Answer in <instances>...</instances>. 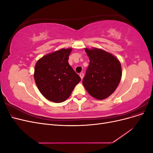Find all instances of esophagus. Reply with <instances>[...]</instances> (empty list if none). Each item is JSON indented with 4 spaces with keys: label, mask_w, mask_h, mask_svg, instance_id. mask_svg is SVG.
<instances>
[{
    "label": "esophagus",
    "mask_w": 153,
    "mask_h": 153,
    "mask_svg": "<svg viewBox=\"0 0 153 153\" xmlns=\"http://www.w3.org/2000/svg\"><path fill=\"white\" fill-rule=\"evenodd\" d=\"M80 75V78H81V79H82V78H84V73H82H82H80V75Z\"/></svg>",
    "instance_id": "obj_1"
}]
</instances>
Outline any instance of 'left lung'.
<instances>
[{
  "label": "left lung",
  "mask_w": 153,
  "mask_h": 153,
  "mask_svg": "<svg viewBox=\"0 0 153 153\" xmlns=\"http://www.w3.org/2000/svg\"><path fill=\"white\" fill-rule=\"evenodd\" d=\"M85 51L90 62L82 84L94 98L100 100L108 98L121 81V64L114 55L103 50L85 48Z\"/></svg>",
  "instance_id": "left-lung-1"
}]
</instances>
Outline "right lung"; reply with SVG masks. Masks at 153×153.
I'll use <instances>...</instances> for the list:
<instances>
[{"label":"right lung","mask_w":153,"mask_h":153,"mask_svg":"<svg viewBox=\"0 0 153 153\" xmlns=\"http://www.w3.org/2000/svg\"><path fill=\"white\" fill-rule=\"evenodd\" d=\"M71 48L48 54L37 62L34 80L40 92L54 103H61L71 95L81 78L68 63Z\"/></svg>","instance_id":"add662e5"}]
</instances>
